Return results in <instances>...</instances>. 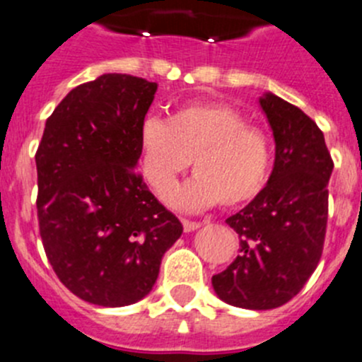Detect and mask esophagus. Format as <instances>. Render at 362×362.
I'll return each instance as SVG.
<instances>
[{"label":"esophagus","mask_w":362,"mask_h":362,"mask_svg":"<svg viewBox=\"0 0 362 362\" xmlns=\"http://www.w3.org/2000/svg\"><path fill=\"white\" fill-rule=\"evenodd\" d=\"M182 226H184V231H194L198 230L202 224L196 223V221H189V219H182Z\"/></svg>","instance_id":"34e87169"}]
</instances>
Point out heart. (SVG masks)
Here are the masks:
<instances>
[{"instance_id": "1", "label": "heart", "mask_w": 362, "mask_h": 362, "mask_svg": "<svg viewBox=\"0 0 362 362\" xmlns=\"http://www.w3.org/2000/svg\"><path fill=\"white\" fill-rule=\"evenodd\" d=\"M139 145L143 173L160 198L193 160L197 177L166 198L185 210L249 202L265 187L272 168L267 132L223 103H189L168 120L146 118Z\"/></svg>"}]
</instances>
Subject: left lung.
<instances>
[{
	"mask_svg": "<svg viewBox=\"0 0 362 362\" xmlns=\"http://www.w3.org/2000/svg\"><path fill=\"white\" fill-rule=\"evenodd\" d=\"M259 106L274 132V170L256 198L226 219L238 233V256L212 276L219 299L244 310L283 306L315 272L334 168L324 132L304 111L272 93Z\"/></svg>",
	"mask_w": 362,
	"mask_h": 362,
	"instance_id": "left-lung-1",
	"label": "left lung"
}]
</instances>
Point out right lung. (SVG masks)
Returning a JSON list of instances; mask_svg holds the SVG:
<instances>
[{
	"label": "right lung",
	"mask_w": 362,
	"mask_h": 362,
	"mask_svg": "<svg viewBox=\"0 0 362 362\" xmlns=\"http://www.w3.org/2000/svg\"><path fill=\"white\" fill-rule=\"evenodd\" d=\"M156 92L129 74L79 84L47 118L35 153L45 256L74 296L97 306L141 300L184 230L136 171Z\"/></svg>",
	"instance_id": "add662e5"
}]
</instances>
